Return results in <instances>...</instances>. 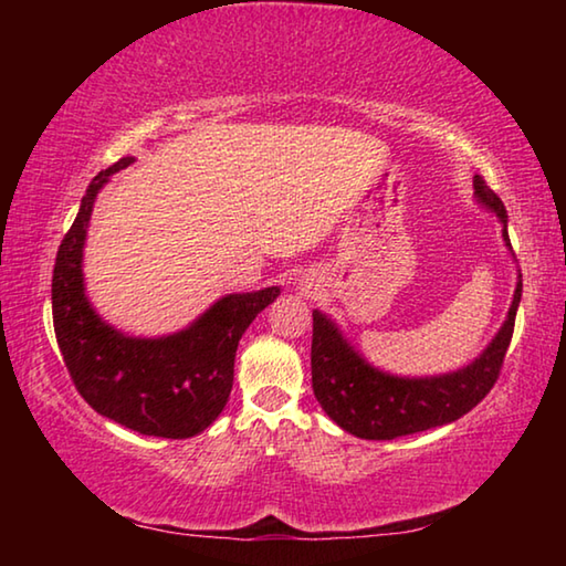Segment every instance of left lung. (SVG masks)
I'll list each match as a JSON object with an SVG mask.
<instances>
[{
	"label": "left lung",
	"mask_w": 566,
	"mask_h": 566,
	"mask_svg": "<svg viewBox=\"0 0 566 566\" xmlns=\"http://www.w3.org/2000/svg\"><path fill=\"white\" fill-rule=\"evenodd\" d=\"M479 202L496 212L506 227V209L494 189L482 177H474ZM504 242L510 234L504 229ZM522 300V282L516 284L514 302L506 314L504 327L484 349L482 357L469 367L444 377L401 379L371 369L347 342L337 327L314 312L312 329V387L322 409L342 429L361 439H397L424 432L464 417L482 401L494 381L500 379L504 354L510 349L516 306Z\"/></svg>",
	"instance_id": "1"
}]
</instances>
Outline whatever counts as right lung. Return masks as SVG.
I'll use <instances>...</instances> for the list:
<instances>
[{
	"label": "right lung",
	"instance_id": "add662e5",
	"mask_svg": "<svg viewBox=\"0 0 566 566\" xmlns=\"http://www.w3.org/2000/svg\"><path fill=\"white\" fill-rule=\"evenodd\" d=\"M129 161L119 159L92 179L62 239L52 274L54 334L76 391L94 411L139 434L187 439L205 432L224 409L237 344L280 296V286L229 294L189 329L165 339H132L104 324L84 296L82 247L99 187Z\"/></svg>",
	"mask_w": 566,
	"mask_h": 566
}]
</instances>
